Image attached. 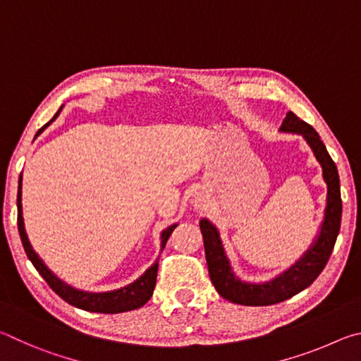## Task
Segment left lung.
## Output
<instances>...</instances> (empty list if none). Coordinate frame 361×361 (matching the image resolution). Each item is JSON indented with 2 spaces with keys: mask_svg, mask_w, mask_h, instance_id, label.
<instances>
[{
  "mask_svg": "<svg viewBox=\"0 0 361 361\" xmlns=\"http://www.w3.org/2000/svg\"><path fill=\"white\" fill-rule=\"evenodd\" d=\"M280 132L302 135V138L310 146V149H312L315 159L322 166L323 180H325L328 188L325 216H323L319 235L315 237L312 245L305 250L301 258L280 274V276L264 283L243 282V280L237 277L234 271H232L231 261L226 256L216 226H213L207 218L200 219L199 224L204 237L205 258L212 283L215 285L216 291L224 299L235 304L272 305L282 302L285 299H290L291 296L307 288L325 269L339 234L342 215L339 175L331 156L328 154L326 146L323 145L320 135L315 132L312 126L299 119L291 111L286 113Z\"/></svg>",
  "mask_w": 361,
  "mask_h": 361,
  "instance_id": "1",
  "label": "left lung"
}]
</instances>
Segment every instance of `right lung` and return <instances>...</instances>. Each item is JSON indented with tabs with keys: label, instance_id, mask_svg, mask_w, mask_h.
I'll return each instance as SVG.
<instances>
[{
	"label": "right lung",
	"instance_id": "obj_1",
	"mask_svg": "<svg viewBox=\"0 0 361 361\" xmlns=\"http://www.w3.org/2000/svg\"><path fill=\"white\" fill-rule=\"evenodd\" d=\"M62 108L63 106H60L59 111L54 114V118L49 121L44 127H41L38 133H36V137H38L47 126H51L52 122L59 118ZM17 224H19L22 245L25 248L28 259L32 261V264L36 267V271L41 274V277L46 280L47 285L68 304L75 305L78 309L87 310V312L121 314V312H129V310H133V309H140L151 299L152 291H154V286H156L159 258L149 269H146V272L142 277L137 279L135 282L113 291H103V293L82 291L68 283H65L62 279H59L56 274H54L51 269L44 264V261L39 258L38 253L35 252L32 243L28 240V235L25 232V224H23V216H22V175L19 178V191H17ZM176 226L178 224L169 226L167 229H164L161 232V250H164V247H166L169 237Z\"/></svg>",
	"mask_w": 361,
	"mask_h": 361
}]
</instances>
